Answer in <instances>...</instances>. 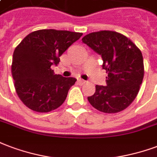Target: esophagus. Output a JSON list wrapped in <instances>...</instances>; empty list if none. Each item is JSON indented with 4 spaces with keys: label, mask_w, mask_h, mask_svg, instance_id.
Instances as JSON below:
<instances>
[{
    "label": "esophagus",
    "mask_w": 157,
    "mask_h": 157,
    "mask_svg": "<svg viewBox=\"0 0 157 157\" xmlns=\"http://www.w3.org/2000/svg\"><path fill=\"white\" fill-rule=\"evenodd\" d=\"M78 82L81 85H84V84H86V81H84V80H82V79H79Z\"/></svg>",
    "instance_id": "1"
}]
</instances>
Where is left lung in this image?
<instances>
[{
  "mask_svg": "<svg viewBox=\"0 0 157 157\" xmlns=\"http://www.w3.org/2000/svg\"><path fill=\"white\" fill-rule=\"evenodd\" d=\"M82 41L101 56L107 73L106 86H96L87 97L96 110L113 114L125 110L136 99L144 77L140 50L126 36L112 31L91 32Z\"/></svg>",
  "mask_w": 157,
  "mask_h": 157,
  "instance_id": "obj_1",
  "label": "left lung"
}]
</instances>
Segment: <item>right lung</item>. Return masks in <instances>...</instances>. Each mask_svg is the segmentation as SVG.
I'll use <instances>...</instances> for the list:
<instances>
[{
  "label": "right lung",
  "instance_id": "add662e5",
  "mask_svg": "<svg viewBox=\"0 0 157 157\" xmlns=\"http://www.w3.org/2000/svg\"><path fill=\"white\" fill-rule=\"evenodd\" d=\"M82 33L44 29L31 32L14 51L11 74L17 96L29 109L49 112L61 106L68 90L75 84L73 77L55 75L52 65Z\"/></svg>",
  "mask_w": 157,
  "mask_h": 157
}]
</instances>
